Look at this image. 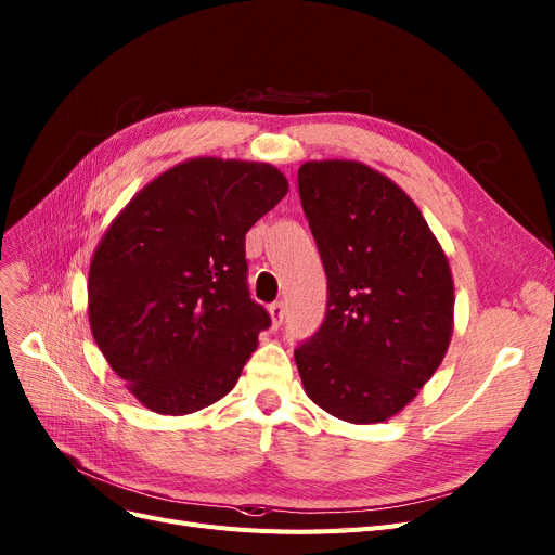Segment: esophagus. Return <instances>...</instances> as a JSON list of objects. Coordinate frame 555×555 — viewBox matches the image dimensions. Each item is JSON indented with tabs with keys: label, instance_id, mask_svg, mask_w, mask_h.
<instances>
[{
	"label": "esophagus",
	"instance_id": "34e87169",
	"mask_svg": "<svg viewBox=\"0 0 555 555\" xmlns=\"http://www.w3.org/2000/svg\"><path fill=\"white\" fill-rule=\"evenodd\" d=\"M269 312H271V319H273V326H275V328L282 326V321H284V302H280V300L271 302Z\"/></svg>",
	"mask_w": 555,
	"mask_h": 555
}]
</instances>
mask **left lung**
Wrapping results in <instances>:
<instances>
[{"instance_id": "8db88e82", "label": "left lung", "mask_w": 555, "mask_h": 555, "mask_svg": "<svg viewBox=\"0 0 555 555\" xmlns=\"http://www.w3.org/2000/svg\"><path fill=\"white\" fill-rule=\"evenodd\" d=\"M298 193L328 278L326 317L294 351L305 392L347 423H384L448 351V259L411 197L367 165L305 163Z\"/></svg>"}]
</instances>
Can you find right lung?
I'll list each match as a JSON object with an SVG mask.
<instances>
[{
	"label": "right lung",
	"instance_id": "obj_1",
	"mask_svg": "<svg viewBox=\"0 0 555 555\" xmlns=\"http://www.w3.org/2000/svg\"><path fill=\"white\" fill-rule=\"evenodd\" d=\"M286 190L273 165L193 158L109 224L89 269V323L146 409L185 415L236 386L271 326L247 289L245 234Z\"/></svg>",
	"mask_w": 555,
	"mask_h": 555
}]
</instances>
